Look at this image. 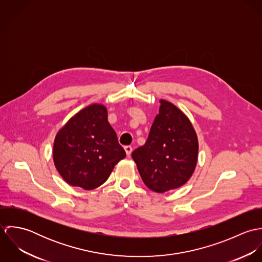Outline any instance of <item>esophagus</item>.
Segmentation results:
<instances>
[{"label": "esophagus", "mask_w": 262, "mask_h": 262, "mask_svg": "<svg viewBox=\"0 0 262 262\" xmlns=\"http://www.w3.org/2000/svg\"><path fill=\"white\" fill-rule=\"evenodd\" d=\"M124 149L126 151V154H127L128 156H130V155H131V153H132V150H133V148H132V146L127 145V146H125V147H124Z\"/></svg>", "instance_id": "34e87169"}]
</instances>
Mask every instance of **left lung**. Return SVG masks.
<instances>
[{
  "mask_svg": "<svg viewBox=\"0 0 262 262\" xmlns=\"http://www.w3.org/2000/svg\"><path fill=\"white\" fill-rule=\"evenodd\" d=\"M198 155V136L189 119L160 100L147 141L132 152L143 183L159 193L184 186L195 169Z\"/></svg>",
  "mask_w": 262,
  "mask_h": 262,
  "instance_id": "left-lung-1",
  "label": "left lung"
}]
</instances>
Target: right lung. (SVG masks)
I'll list each match as a JSON object with an SVG mask.
<instances>
[{
    "label": "right lung",
    "instance_id": "obj_1",
    "mask_svg": "<svg viewBox=\"0 0 262 262\" xmlns=\"http://www.w3.org/2000/svg\"><path fill=\"white\" fill-rule=\"evenodd\" d=\"M125 156L102 104H92L76 113L54 139L57 171L69 185L88 190L102 186Z\"/></svg>",
    "mask_w": 262,
    "mask_h": 262
}]
</instances>
